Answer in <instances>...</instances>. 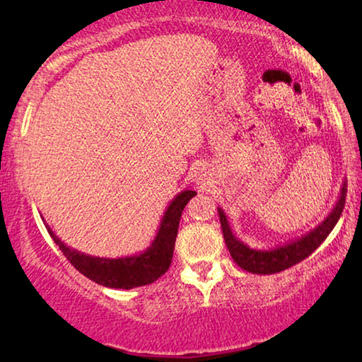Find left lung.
Wrapping results in <instances>:
<instances>
[{
  "label": "left lung",
  "mask_w": 362,
  "mask_h": 362,
  "mask_svg": "<svg viewBox=\"0 0 362 362\" xmlns=\"http://www.w3.org/2000/svg\"><path fill=\"white\" fill-rule=\"evenodd\" d=\"M346 192H348V181L343 182L341 187L339 199L333 207V211L329 212V216L321 222V224L313 229L308 234H305L301 239L291 240L288 244L276 247V249L270 250H257L250 249L249 245H245L244 242H240L237 237L232 234L229 221L224 214V211L217 209L221 219L222 234H224V240L227 249L230 252V257L240 269H244L250 274H259V275H270V274H279L281 270L290 269L301 262L306 257L313 254L318 249L326 237L329 235V232L334 229L336 222L339 221L341 214H343L344 204H346Z\"/></svg>",
  "instance_id": "obj_1"
}]
</instances>
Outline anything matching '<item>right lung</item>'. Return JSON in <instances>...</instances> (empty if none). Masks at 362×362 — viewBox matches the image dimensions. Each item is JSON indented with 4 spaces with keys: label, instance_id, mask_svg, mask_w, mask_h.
Listing matches in <instances>:
<instances>
[{
    "label": "right lung",
    "instance_id": "right-lung-1",
    "mask_svg": "<svg viewBox=\"0 0 362 362\" xmlns=\"http://www.w3.org/2000/svg\"><path fill=\"white\" fill-rule=\"evenodd\" d=\"M196 191H181L163 216L160 229L151 245L140 255L125 257V259H100V257H90L67 247L54 232L49 229V234L66 259L86 275L87 279L95 281L98 285L108 286V288H123L130 290L135 286L150 285L160 279L166 270L170 269L175 252V242L177 235V227L185 206L189 202Z\"/></svg>",
    "mask_w": 362,
    "mask_h": 362
}]
</instances>
